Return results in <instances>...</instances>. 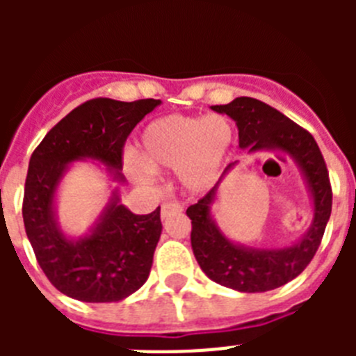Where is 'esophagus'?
I'll return each instance as SVG.
<instances>
[{
    "label": "esophagus",
    "mask_w": 356,
    "mask_h": 356,
    "mask_svg": "<svg viewBox=\"0 0 356 356\" xmlns=\"http://www.w3.org/2000/svg\"><path fill=\"white\" fill-rule=\"evenodd\" d=\"M181 210H184V207H181L180 203H176V201H165L162 205V209H160V213H162V217L165 219V217H169L171 213H180Z\"/></svg>",
    "instance_id": "1"
}]
</instances>
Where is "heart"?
I'll use <instances>...</instances> for the list:
<instances>
[{"label": "heart", "mask_w": 356, "mask_h": 356, "mask_svg": "<svg viewBox=\"0 0 356 356\" xmlns=\"http://www.w3.org/2000/svg\"><path fill=\"white\" fill-rule=\"evenodd\" d=\"M234 143V124L226 115L205 118L172 114L149 122L140 134L137 162L130 172L146 184L149 172L176 169L188 191H205L213 184Z\"/></svg>", "instance_id": "b5f03b06"}]
</instances>
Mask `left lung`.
I'll return each instance as SVG.
<instances>
[{
  "label": "left lung",
  "mask_w": 356,
  "mask_h": 356,
  "mask_svg": "<svg viewBox=\"0 0 356 356\" xmlns=\"http://www.w3.org/2000/svg\"><path fill=\"white\" fill-rule=\"evenodd\" d=\"M212 110L234 119L238 146L250 151H284L296 160L305 175L314 200V221L300 241L287 248L259 250L235 244L222 235L212 219V205L222 176L212 191L187 209L193 222L191 244L194 257L212 282L238 292H266L278 289L305 271L314 259L332 213V185L328 169L316 139L305 128L254 97H235Z\"/></svg>",
  "instance_id": "8db88e82"
}]
</instances>
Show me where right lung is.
Segmentation results:
<instances>
[{
	"label": "right lung",
	"mask_w": 356,
	"mask_h": 356,
	"mask_svg": "<svg viewBox=\"0 0 356 356\" xmlns=\"http://www.w3.org/2000/svg\"><path fill=\"white\" fill-rule=\"evenodd\" d=\"M160 99L115 102L96 97L71 110L31 153L23 197V221L35 259L53 287L85 303L121 301L147 280L162 234L160 207L137 216L119 205L118 191L89 235L65 237L56 222L53 200L71 162L105 163L114 180L122 176V147L137 122Z\"/></svg>",
	"instance_id": "1"
}]
</instances>
